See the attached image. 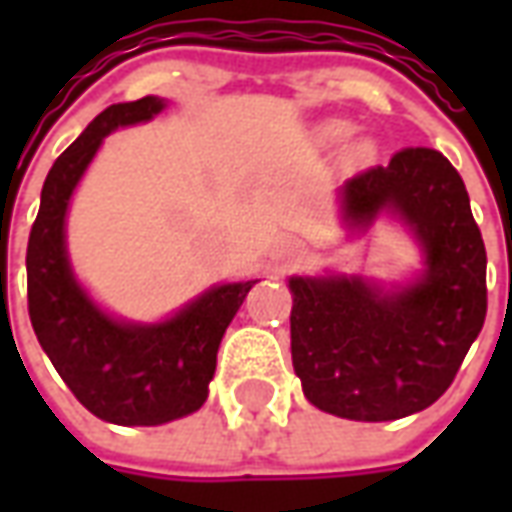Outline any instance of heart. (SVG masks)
Instances as JSON below:
<instances>
[{"instance_id": "b5f03b06", "label": "heart", "mask_w": 512, "mask_h": 512, "mask_svg": "<svg viewBox=\"0 0 512 512\" xmlns=\"http://www.w3.org/2000/svg\"><path fill=\"white\" fill-rule=\"evenodd\" d=\"M345 134H348V126H345V123H332V126L326 128V136H329V139H343ZM370 153H373V147L367 145V142L356 147V156L359 158H367Z\"/></svg>"}]
</instances>
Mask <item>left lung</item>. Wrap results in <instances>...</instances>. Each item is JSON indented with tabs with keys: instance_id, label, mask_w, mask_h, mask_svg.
<instances>
[{
	"instance_id": "obj_1",
	"label": "left lung",
	"mask_w": 512,
	"mask_h": 512,
	"mask_svg": "<svg viewBox=\"0 0 512 512\" xmlns=\"http://www.w3.org/2000/svg\"><path fill=\"white\" fill-rule=\"evenodd\" d=\"M348 222L400 213L428 271L400 293L359 277L290 279V354L312 406L356 422L436 403L461 370L488 310L485 244L458 169L433 147H403L343 186Z\"/></svg>"
}]
</instances>
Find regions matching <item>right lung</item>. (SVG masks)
<instances>
[{
  "mask_svg": "<svg viewBox=\"0 0 512 512\" xmlns=\"http://www.w3.org/2000/svg\"><path fill=\"white\" fill-rule=\"evenodd\" d=\"M164 109L161 98L115 104L95 117L46 175L27 244V307L40 348L62 381L95 417L115 425H161L205 403L224 329L252 282L202 293L156 326H128L87 299L65 255V211L104 136Z\"/></svg>",
  "mask_w": 512,
  "mask_h": 512,
  "instance_id": "obj_1",
  "label": "right lung"
}]
</instances>
